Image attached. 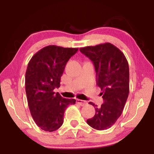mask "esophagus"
Returning a JSON list of instances; mask_svg holds the SVG:
<instances>
[{"label":"esophagus","mask_w":154,"mask_h":154,"mask_svg":"<svg viewBox=\"0 0 154 154\" xmlns=\"http://www.w3.org/2000/svg\"><path fill=\"white\" fill-rule=\"evenodd\" d=\"M77 103L78 104H79L81 106H84L85 105H87V101L80 100V99H77Z\"/></svg>","instance_id":"esophagus-1"}]
</instances>
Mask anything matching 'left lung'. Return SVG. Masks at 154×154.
Listing matches in <instances>:
<instances>
[{
	"label": "left lung",
	"instance_id": "obj_1",
	"mask_svg": "<svg viewBox=\"0 0 154 154\" xmlns=\"http://www.w3.org/2000/svg\"><path fill=\"white\" fill-rule=\"evenodd\" d=\"M93 62L96 72V85L100 88L104 103L95 108L88 124L98 130H106L116 123L123 111L129 94V66L124 54L109 43L79 49Z\"/></svg>",
	"mask_w": 154,
	"mask_h": 154
}]
</instances>
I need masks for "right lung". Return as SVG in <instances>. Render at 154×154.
I'll use <instances>...</instances> for the list:
<instances>
[{"mask_svg":"<svg viewBox=\"0 0 154 154\" xmlns=\"http://www.w3.org/2000/svg\"><path fill=\"white\" fill-rule=\"evenodd\" d=\"M77 51L78 48L49 45L36 52L28 64L25 88L28 107L36 125L45 131L58 130L68 105L76 102L62 98L54 90L60 86L65 66Z\"/></svg>","mask_w":154,"mask_h":154,"instance_id":"add662e5","label":"right lung"}]
</instances>
